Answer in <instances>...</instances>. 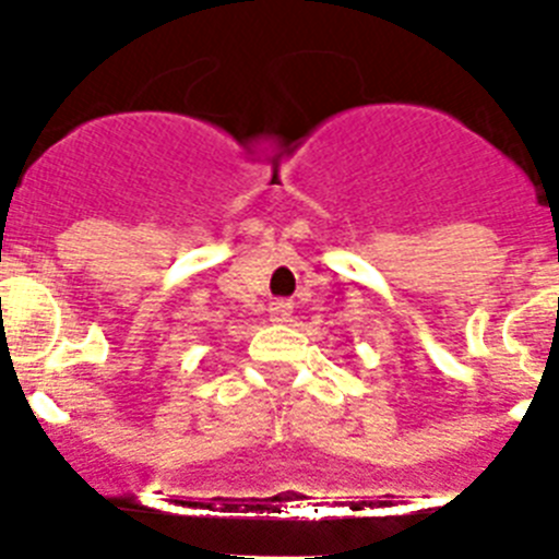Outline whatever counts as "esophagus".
I'll use <instances>...</instances> for the list:
<instances>
[{
    "mask_svg": "<svg viewBox=\"0 0 559 559\" xmlns=\"http://www.w3.org/2000/svg\"><path fill=\"white\" fill-rule=\"evenodd\" d=\"M269 316H271V322L288 324L290 319H294V302H290V299H276V302H271Z\"/></svg>",
    "mask_w": 559,
    "mask_h": 559,
    "instance_id": "esophagus-1",
    "label": "esophagus"
}]
</instances>
